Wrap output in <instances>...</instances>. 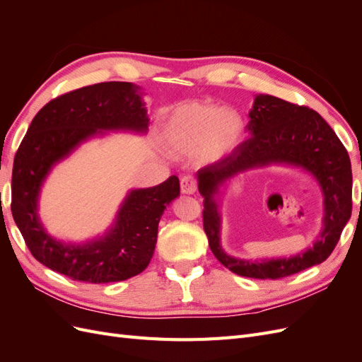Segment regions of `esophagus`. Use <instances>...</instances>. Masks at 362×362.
<instances>
[{"label": "esophagus", "mask_w": 362, "mask_h": 362, "mask_svg": "<svg viewBox=\"0 0 362 362\" xmlns=\"http://www.w3.org/2000/svg\"><path fill=\"white\" fill-rule=\"evenodd\" d=\"M196 190H198V181L192 175L181 178V192L184 194H193Z\"/></svg>", "instance_id": "34e87169"}]
</instances>
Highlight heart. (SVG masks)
Returning <instances> with one entry per match:
<instances>
[{
	"label": "heart",
	"instance_id": "b5f03b06",
	"mask_svg": "<svg viewBox=\"0 0 362 362\" xmlns=\"http://www.w3.org/2000/svg\"><path fill=\"white\" fill-rule=\"evenodd\" d=\"M242 133V119L235 112L201 101L177 105L164 124V137L175 152L193 154L201 151L205 160L228 156Z\"/></svg>",
	"mask_w": 362,
	"mask_h": 362
}]
</instances>
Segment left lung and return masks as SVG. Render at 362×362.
Wrapping results in <instances>:
<instances>
[{"label": "left lung", "mask_w": 362, "mask_h": 362, "mask_svg": "<svg viewBox=\"0 0 362 362\" xmlns=\"http://www.w3.org/2000/svg\"><path fill=\"white\" fill-rule=\"evenodd\" d=\"M250 137L231 154L198 172L204 196V231L218 262L240 276L279 279L320 264L335 249L352 214V168L346 148L313 108L291 104L272 95H257L249 113ZM291 163L315 175L325 201L324 229L315 246L290 259L249 262L226 256L220 246V215L215 194L229 177L269 163Z\"/></svg>", "instance_id": "left-lung-1"}]
</instances>
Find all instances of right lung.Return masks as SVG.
Wrapping results in <instances>:
<instances>
[{
  "label": "right lung",
  "instance_id": "add662e5",
  "mask_svg": "<svg viewBox=\"0 0 362 362\" xmlns=\"http://www.w3.org/2000/svg\"><path fill=\"white\" fill-rule=\"evenodd\" d=\"M139 87L125 81L86 86L54 98L31 120L12 172V214L25 245L43 266L74 281L107 284L144 272L154 255L160 217L180 196L178 177L129 192L115 226L84 245L62 243L37 216L39 192L54 164L103 129L146 133L149 119Z\"/></svg>",
  "mask_w": 362,
  "mask_h": 362
}]
</instances>
